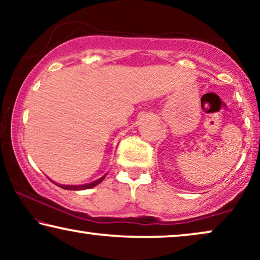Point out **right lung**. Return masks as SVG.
<instances>
[{"instance_id":"1","label":"right lung","mask_w":260,"mask_h":260,"mask_svg":"<svg viewBox=\"0 0 260 260\" xmlns=\"http://www.w3.org/2000/svg\"><path fill=\"white\" fill-rule=\"evenodd\" d=\"M105 176H106V175H105ZM105 176H103V177H101V179H99V180L94 181V182H92V183H88V184H81V186H59V187H61V188H63V189H67V190H81V189H87V188H92V187L97 186V184L101 183L102 181L105 179Z\"/></svg>"}]
</instances>
